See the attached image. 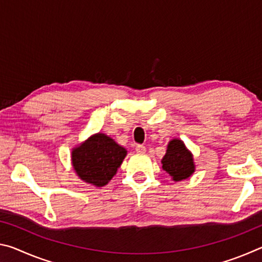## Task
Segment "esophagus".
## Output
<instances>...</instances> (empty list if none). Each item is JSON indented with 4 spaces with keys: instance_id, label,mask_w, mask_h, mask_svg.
<instances>
[{
    "instance_id": "obj_1",
    "label": "esophagus",
    "mask_w": 262,
    "mask_h": 262,
    "mask_svg": "<svg viewBox=\"0 0 262 262\" xmlns=\"http://www.w3.org/2000/svg\"><path fill=\"white\" fill-rule=\"evenodd\" d=\"M135 150H136V152H139V154H144L145 151H147V149H145L143 144H137L135 147Z\"/></svg>"
}]
</instances>
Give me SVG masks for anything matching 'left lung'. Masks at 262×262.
Instances as JSON below:
<instances>
[{
  "instance_id": "obj_1",
  "label": "left lung",
  "mask_w": 262,
  "mask_h": 262,
  "mask_svg": "<svg viewBox=\"0 0 262 262\" xmlns=\"http://www.w3.org/2000/svg\"><path fill=\"white\" fill-rule=\"evenodd\" d=\"M162 164L164 170L176 181L187 179L194 172L192 154L186 149L184 142L180 140H172L168 143Z\"/></svg>"
}]
</instances>
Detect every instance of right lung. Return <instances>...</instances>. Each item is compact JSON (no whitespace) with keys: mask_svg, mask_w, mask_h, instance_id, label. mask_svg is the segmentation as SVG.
<instances>
[{"mask_svg":"<svg viewBox=\"0 0 262 262\" xmlns=\"http://www.w3.org/2000/svg\"><path fill=\"white\" fill-rule=\"evenodd\" d=\"M126 149L105 134H96L86 140L72 154L74 170L85 183L101 187L117 173Z\"/></svg>","mask_w":262,"mask_h":262,"instance_id":"right-lung-1","label":"right lung"}]
</instances>
